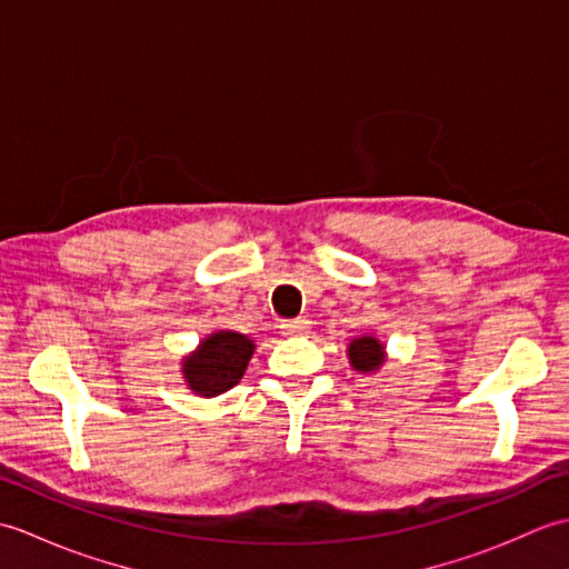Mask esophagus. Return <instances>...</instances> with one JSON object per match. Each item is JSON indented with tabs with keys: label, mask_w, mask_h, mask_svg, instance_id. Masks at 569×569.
Masks as SVG:
<instances>
[{
	"label": "esophagus",
	"mask_w": 569,
	"mask_h": 569,
	"mask_svg": "<svg viewBox=\"0 0 569 569\" xmlns=\"http://www.w3.org/2000/svg\"><path fill=\"white\" fill-rule=\"evenodd\" d=\"M283 335H303L310 330V320L308 318H293V320H286L283 325Z\"/></svg>",
	"instance_id": "esophagus-1"
}]
</instances>
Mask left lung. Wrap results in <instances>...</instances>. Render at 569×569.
<instances>
[{"label": "left lung", "instance_id": "8db88e82", "mask_svg": "<svg viewBox=\"0 0 569 569\" xmlns=\"http://www.w3.org/2000/svg\"><path fill=\"white\" fill-rule=\"evenodd\" d=\"M349 359L359 371H373L383 365V347L373 337H359L349 345Z\"/></svg>", "mask_w": 569, "mask_h": 569}]
</instances>
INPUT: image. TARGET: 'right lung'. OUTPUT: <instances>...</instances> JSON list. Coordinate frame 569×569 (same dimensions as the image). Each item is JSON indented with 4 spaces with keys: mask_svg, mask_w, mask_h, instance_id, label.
Wrapping results in <instances>:
<instances>
[{
    "mask_svg": "<svg viewBox=\"0 0 569 569\" xmlns=\"http://www.w3.org/2000/svg\"><path fill=\"white\" fill-rule=\"evenodd\" d=\"M253 342L239 332H214L183 361L188 386L200 396H217L244 377Z\"/></svg>",
    "mask_w": 569,
    "mask_h": 569,
    "instance_id": "add662e5",
    "label": "right lung"
}]
</instances>
